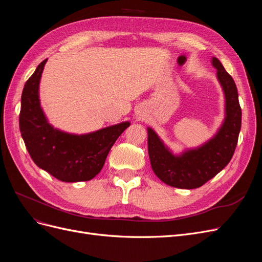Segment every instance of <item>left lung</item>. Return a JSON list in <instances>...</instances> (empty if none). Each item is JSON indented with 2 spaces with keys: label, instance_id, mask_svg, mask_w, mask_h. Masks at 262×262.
<instances>
[{
  "label": "left lung",
  "instance_id": "1",
  "mask_svg": "<svg viewBox=\"0 0 262 262\" xmlns=\"http://www.w3.org/2000/svg\"><path fill=\"white\" fill-rule=\"evenodd\" d=\"M217 80L225 96V119L217 133L199 147L173 155L147 128V148L155 175L166 185L180 189L199 188L223 169L232 160L242 126V109L237 87L219 59L212 58Z\"/></svg>",
  "mask_w": 262,
  "mask_h": 262
}]
</instances>
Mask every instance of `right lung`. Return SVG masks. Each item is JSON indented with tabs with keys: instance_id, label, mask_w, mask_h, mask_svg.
Instances as JSON below:
<instances>
[{
	"instance_id": "obj_1",
	"label": "right lung",
	"mask_w": 262,
	"mask_h": 262,
	"mask_svg": "<svg viewBox=\"0 0 262 262\" xmlns=\"http://www.w3.org/2000/svg\"><path fill=\"white\" fill-rule=\"evenodd\" d=\"M47 59L39 64L21 94L19 130L34 163L64 182L87 181L101 170L110 148L128 128L125 121L87 134L54 129L40 106L39 83Z\"/></svg>"
}]
</instances>
